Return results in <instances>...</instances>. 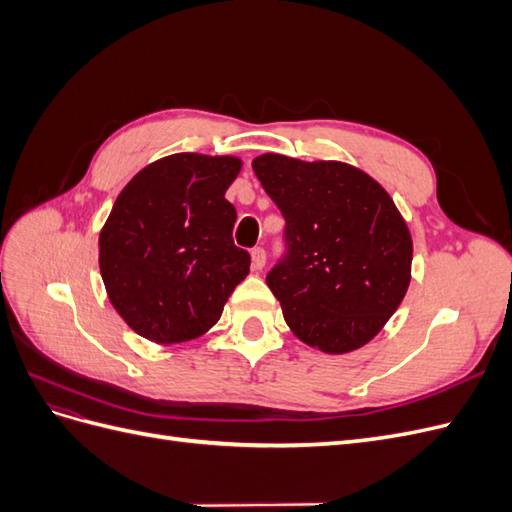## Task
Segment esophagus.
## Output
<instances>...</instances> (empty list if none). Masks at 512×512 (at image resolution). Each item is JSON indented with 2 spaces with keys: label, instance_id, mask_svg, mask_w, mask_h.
<instances>
[{
  "label": "esophagus",
  "instance_id": "esophagus-1",
  "mask_svg": "<svg viewBox=\"0 0 512 512\" xmlns=\"http://www.w3.org/2000/svg\"><path fill=\"white\" fill-rule=\"evenodd\" d=\"M265 262H267L265 247H254V250H252V267L256 271H260L262 267H265Z\"/></svg>",
  "mask_w": 512,
  "mask_h": 512
}]
</instances>
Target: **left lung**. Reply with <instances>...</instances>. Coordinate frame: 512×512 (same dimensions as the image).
Segmentation results:
<instances>
[{"instance_id": "8db88e82", "label": "left lung", "mask_w": 512, "mask_h": 512, "mask_svg": "<svg viewBox=\"0 0 512 512\" xmlns=\"http://www.w3.org/2000/svg\"><path fill=\"white\" fill-rule=\"evenodd\" d=\"M282 211L284 256L267 273L284 320L307 346H365L406 297L412 237L378 181L344 162L265 153L252 162Z\"/></svg>"}]
</instances>
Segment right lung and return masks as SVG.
Here are the masks:
<instances>
[{"label": "right lung", "instance_id": "add662e5", "mask_svg": "<svg viewBox=\"0 0 512 512\" xmlns=\"http://www.w3.org/2000/svg\"><path fill=\"white\" fill-rule=\"evenodd\" d=\"M241 162L175 153L145 166L100 232V273L117 314L156 344L207 333L250 273L224 198Z\"/></svg>", "mask_w": 512, "mask_h": 512}]
</instances>
